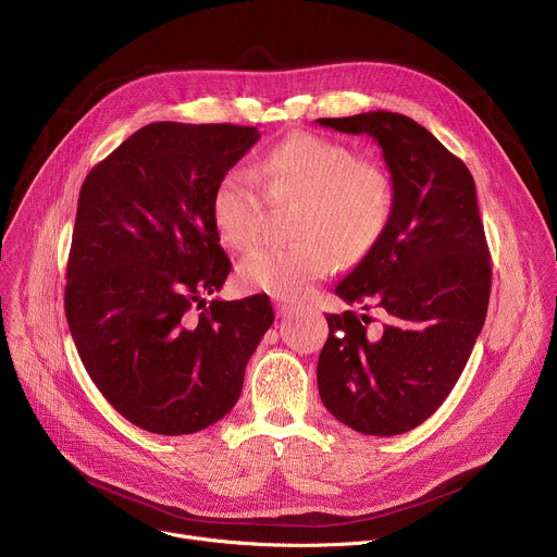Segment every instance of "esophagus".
I'll return each mask as SVG.
<instances>
[{
	"mask_svg": "<svg viewBox=\"0 0 557 557\" xmlns=\"http://www.w3.org/2000/svg\"><path fill=\"white\" fill-rule=\"evenodd\" d=\"M273 306H275V310H277V314H280V317H284L286 312H290V310H293V306H290L288 301H284V299H275V301H273Z\"/></svg>",
	"mask_w": 557,
	"mask_h": 557,
	"instance_id": "34e87169",
	"label": "esophagus"
}]
</instances>
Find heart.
Returning <instances> with one entry per match:
<instances>
[{
  "instance_id": "heart-1",
  "label": "heart",
  "mask_w": 557,
  "mask_h": 557,
  "mask_svg": "<svg viewBox=\"0 0 557 557\" xmlns=\"http://www.w3.org/2000/svg\"><path fill=\"white\" fill-rule=\"evenodd\" d=\"M267 200L299 202L297 245H264L237 267V280L256 293L297 299L344 260L366 256L389 222L394 194L387 172L357 158L344 143L297 132L271 147L258 168ZM264 198L245 170H228L211 194V220L231 249H249L262 231Z\"/></svg>"
}]
</instances>
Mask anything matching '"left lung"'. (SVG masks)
<instances>
[{
  "mask_svg": "<svg viewBox=\"0 0 557 557\" xmlns=\"http://www.w3.org/2000/svg\"><path fill=\"white\" fill-rule=\"evenodd\" d=\"M317 123L372 136L394 194L381 240L335 288L348 304L383 308L387 324L368 331V314H326L317 387L344 425L396 436L447 399L485 324L492 264L473 176L404 114L376 110Z\"/></svg>",
  "mask_w": 557,
  "mask_h": 557,
  "instance_id": "left-lung-1",
  "label": "left lung"
}]
</instances>
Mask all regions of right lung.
<instances>
[{"label": "right lung", "mask_w": 557, "mask_h": 557, "mask_svg": "<svg viewBox=\"0 0 557 557\" xmlns=\"http://www.w3.org/2000/svg\"><path fill=\"white\" fill-rule=\"evenodd\" d=\"M258 138V127L231 123H149L92 168L78 194L67 326L110 406L151 434L220 421L275 320L267 295L191 312L231 271L211 194Z\"/></svg>", "instance_id": "obj_1"}]
</instances>
